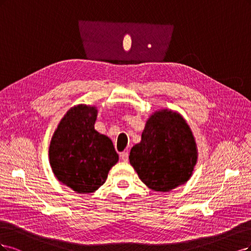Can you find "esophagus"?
Segmentation results:
<instances>
[{
    "mask_svg": "<svg viewBox=\"0 0 251 251\" xmlns=\"http://www.w3.org/2000/svg\"><path fill=\"white\" fill-rule=\"evenodd\" d=\"M128 152H122L120 154V157H121V159H122L123 161H128Z\"/></svg>",
    "mask_w": 251,
    "mask_h": 251,
    "instance_id": "obj_1",
    "label": "esophagus"
}]
</instances>
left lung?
Here are the masks:
<instances>
[{
    "label": "left lung",
    "mask_w": 251,
    "mask_h": 251,
    "mask_svg": "<svg viewBox=\"0 0 251 251\" xmlns=\"http://www.w3.org/2000/svg\"><path fill=\"white\" fill-rule=\"evenodd\" d=\"M197 157L196 142L185 120L178 112L161 109L148 119L129 161L149 189L169 192L190 179Z\"/></svg>",
    "instance_id": "1"
}]
</instances>
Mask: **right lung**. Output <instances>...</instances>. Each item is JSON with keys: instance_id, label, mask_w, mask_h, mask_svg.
<instances>
[{"instance_id": "1", "label": "right lung", "mask_w": 251, "mask_h": 251, "mask_svg": "<svg viewBox=\"0 0 251 251\" xmlns=\"http://www.w3.org/2000/svg\"><path fill=\"white\" fill-rule=\"evenodd\" d=\"M97 114L96 106L79 104L72 107L50 143L49 159L56 178L81 194L98 190L119 160L109 137L95 130Z\"/></svg>"}]
</instances>
